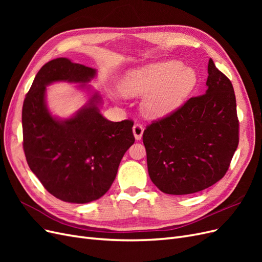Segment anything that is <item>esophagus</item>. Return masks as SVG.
<instances>
[{
  "label": "esophagus",
  "mask_w": 262,
  "mask_h": 262,
  "mask_svg": "<svg viewBox=\"0 0 262 262\" xmlns=\"http://www.w3.org/2000/svg\"><path fill=\"white\" fill-rule=\"evenodd\" d=\"M143 132H144V128L143 125L140 124V123H137L133 125V134H134V138H136V140H141L142 136H143Z\"/></svg>",
  "instance_id": "34e87169"
}]
</instances>
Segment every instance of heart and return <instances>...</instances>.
Masks as SVG:
<instances>
[{
	"label": "heart",
	"mask_w": 262,
	"mask_h": 262,
	"mask_svg": "<svg viewBox=\"0 0 262 262\" xmlns=\"http://www.w3.org/2000/svg\"><path fill=\"white\" fill-rule=\"evenodd\" d=\"M196 82L193 69L169 60L130 71L121 80L120 90L128 97L145 94L142 112L149 118H161L177 109L193 91Z\"/></svg>",
	"instance_id": "heart-1"
}]
</instances>
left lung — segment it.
I'll list each match as a JSON object with an SVG mask.
<instances>
[{"label": "left lung", "mask_w": 262, "mask_h": 262, "mask_svg": "<svg viewBox=\"0 0 262 262\" xmlns=\"http://www.w3.org/2000/svg\"><path fill=\"white\" fill-rule=\"evenodd\" d=\"M208 90L146 126L143 143L153 184L167 194H190L224 177L238 146L239 122L231 81L208 64Z\"/></svg>", "instance_id": "left-lung-1"}]
</instances>
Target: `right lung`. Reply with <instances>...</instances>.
I'll return each instance as SVG.
<instances>
[{
  "label": "right lung",
  "mask_w": 262,
  "mask_h": 262,
  "mask_svg": "<svg viewBox=\"0 0 262 262\" xmlns=\"http://www.w3.org/2000/svg\"><path fill=\"white\" fill-rule=\"evenodd\" d=\"M96 70L67 58L49 61L39 70L23 105V147L29 168L58 199L89 203L112 187L119 164L134 143L132 120L109 121L99 113L95 92L89 102L69 119L53 117L46 104V86L54 82L81 84Z\"/></svg>",
  "instance_id": "1"
}]
</instances>
